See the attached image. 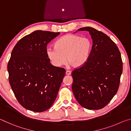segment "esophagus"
I'll use <instances>...</instances> for the list:
<instances>
[{"label": "esophagus", "instance_id": "1", "mask_svg": "<svg viewBox=\"0 0 131 131\" xmlns=\"http://www.w3.org/2000/svg\"><path fill=\"white\" fill-rule=\"evenodd\" d=\"M66 75H70L71 74V72H70V71H69V70H67L66 72Z\"/></svg>", "mask_w": 131, "mask_h": 131}]
</instances>
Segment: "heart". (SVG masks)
I'll return each mask as SVG.
<instances>
[{
  "label": "heart",
  "instance_id": "1",
  "mask_svg": "<svg viewBox=\"0 0 131 131\" xmlns=\"http://www.w3.org/2000/svg\"><path fill=\"white\" fill-rule=\"evenodd\" d=\"M55 46L46 50V54L53 65L61 67L67 60L73 67L80 68L89 59L92 42L88 37L68 34L57 40Z\"/></svg>",
  "mask_w": 131,
  "mask_h": 131
}]
</instances>
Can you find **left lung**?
Returning a JSON list of instances; mask_svg holds the SVG:
<instances>
[{
    "mask_svg": "<svg viewBox=\"0 0 131 131\" xmlns=\"http://www.w3.org/2000/svg\"><path fill=\"white\" fill-rule=\"evenodd\" d=\"M84 30L91 36L92 50L87 62L72 73V91L82 107L98 110L107 105L116 94L123 62L118 47L109 37L88 26L77 31Z\"/></svg>",
    "mask_w": 131,
    "mask_h": 131,
    "instance_id": "8db88e82",
    "label": "left lung"
}]
</instances>
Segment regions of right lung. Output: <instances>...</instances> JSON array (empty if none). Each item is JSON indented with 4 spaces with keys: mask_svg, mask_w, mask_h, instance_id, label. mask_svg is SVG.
Returning a JSON list of instances; mask_svg holds the SVG:
<instances>
[{
    "mask_svg": "<svg viewBox=\"0 0 131 131\" xmlns=\"http://www.w3.org/2000/svg\"><path fill=\"white\" fill-rule=\"evenodd\" d=\"M59 32L35 30L18 41L11 54L7 70L12 90L26 109L43 112L54 103L65 69L50 63L47 44Z\"/></svg>",
    "mask_w": 131,
    "mask_h": 131,
    "instance_id": "add662e5",
    "label": "right lung"
}]
</instances>
